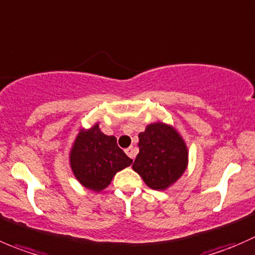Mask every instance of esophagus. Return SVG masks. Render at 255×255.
Listing matches in <instances>:
<instances>
[{"label":"esophagus","mask_w":255,"mask_h":255,"mask_svg":"<svg viewBox=\"0 0 255 255\" xmlns=\"http://www.w3.org/2000/svg\"><path fill=\"white\" fill-rule=\"evenodd\" d=\"M125 152H127V155L130 158H132V160H133V158H135L136 152H135V148H133V147H128L127 150H125Z\"/></svg>","instance_id":"obj_1"}]
</instances>
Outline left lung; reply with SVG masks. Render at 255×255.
Wrapping results in <instances>:
<instances>
[{
    "mask_svg": "<svg viewBox=\"0 0 255 255\" xmlns=\"http://www.w3.org/2000/svg\"><path fill=\"white\" fill-rule=\"evenodd\" d=\"M137 145L132 168L152 190H166L186 171L187 146L175 128L163 123L147 125L138 133Z\"/></svg>",
    "mask_w": 255,
    "mask_h": 255,
    "instance_id": "obj_1",
    "label": "left lung"
}]
</instances>
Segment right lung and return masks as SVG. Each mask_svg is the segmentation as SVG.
Returning <instances> with one entry per match:
<instances>
[{"instance_id":"1","label":"right lung","mask_w":255,"mask_h":255,"mask_svg":"<svg viewBox=\"0 0 255 255\" xmlns=\"http://www.w3.org/2000/svg\"><path fill=\"white\" fill-rule=\"evenodd\" d=\"M69 160L75 178L95 192L107 188L115 173L132 162L118 146L115 136L103 133L99 124L78 133Z\"/></svg>"}]
</instances>
